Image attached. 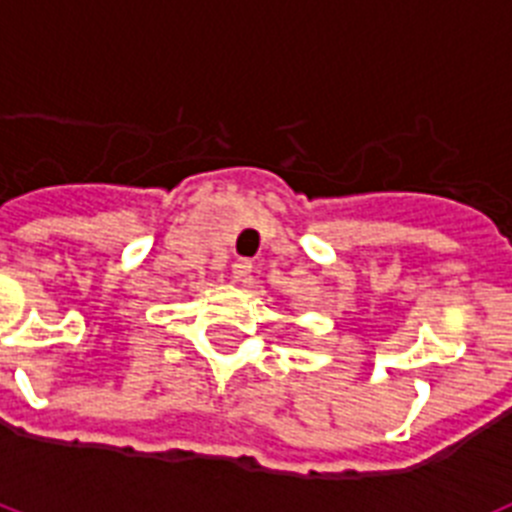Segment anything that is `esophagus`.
I'll return each instance as SVG.
<instances>
[{"label":"esophagus","mask_w":512,"mask_h":512,"mask_svg":"<svg viewBox=\"0 0 512 512\" xmlns=\"http://www.w3.org/2000/svg\"><path fill=\"white\" fill-rule=\"evenodd\" d=\"M251 271H253V264L248 259H238L233 264V279L235 282H248V277H251Z\"/></svg>","instance_id":"1"}]
</instances>
